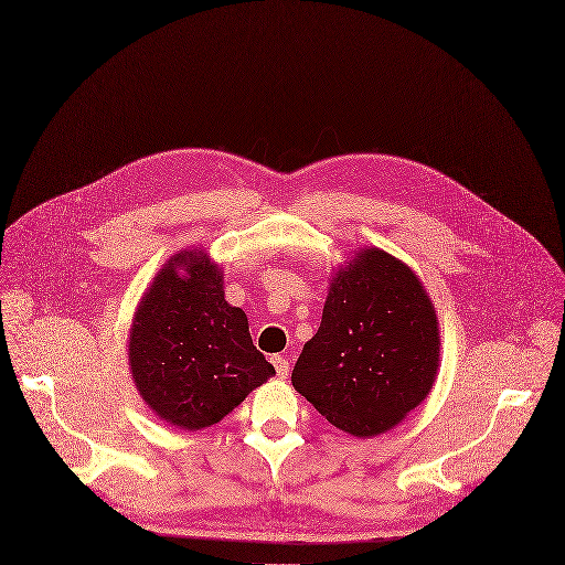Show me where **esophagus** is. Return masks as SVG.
I'll return each mask as SVG.
<instances>
[{"instance_id": "1", "label": "esophagus", "mask_w": 565, "mask_h": 565, "mask_svg": "<svg viewBox=\"0 0 565 565\" xmlns=\"http://www.w3.org/2000/svg\"><path fill=\"white\" fill-rule=\"evenodd\" d=\"M270 361H273V365H275V370H277L279 377H286L288 370H290V365H288V359H286V356H281V354H275Z\"/></svg>"}]
</instances>
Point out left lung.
Here are the masks:
<instances>
[{
	"instance_id": "obj_1",
	"label": "left lung",
	"mask_w": 565,
	"mask_h": 565,
	"mask_svg": "<svg viewBox=\"0 0 565 565\" xmlns=\"http://www.w3.org/2000/svg\"><path fill=\"white\" fill-rule=\"evenodd\" d=\"M439 352V319L422 279L367 246L334 270L319 330L303 343L290 382L334 428L370 439L430 395Z\"/></svg>"
}]
</instances>
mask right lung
Listing matches in <instances>:
<instances>
[{
    "instance_id": "1",
    "label": "right lung",
    "mask_w": 565,
    "mask_h": 565,
    "mask_svg": "<svg viewBox=\"0 0 565 565\" xmlns=\"http://www.w3.org/2000/svg\"><path fill=\"white\" fill-rule=\"evenodd\" d=\"M128 365L143 404L193 433L222 422L275 374L204 248L174 253L152 277L132 315Z\"/></svg>"
}]
</instances>
